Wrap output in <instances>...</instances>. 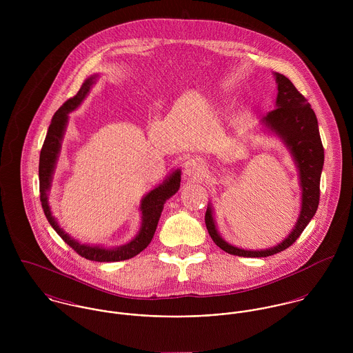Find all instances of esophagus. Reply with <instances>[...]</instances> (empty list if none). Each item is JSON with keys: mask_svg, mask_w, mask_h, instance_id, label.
<instances>
[{"mask_svg": "<svg viewBox=\"0 0 353 353\" xmlns=\"http://www.w3.org/2000/svg\"><path fill=\"white\" fill-rule=\"evenodd\" d=\"M203 170H205V163L202 161L201 159H197V157L189 159L183 165V172H185L186 178H189V179L199 178L203 174Z\"/></svg>", "mask_w": 353, "mask_h": 353, "instance_id": "obj_1", "label": "esophagus"}]
</instances>
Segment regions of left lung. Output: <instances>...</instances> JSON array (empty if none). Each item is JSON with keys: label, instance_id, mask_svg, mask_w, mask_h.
<instances>
[{"label": "left lung", "instance_id": "8db88e82", "mask_svg": "<svg viewBox=\"0 0 353 353\" xmlns=\"http://www.w3.org/2000/svg\"><path fill=\"white\" fill-rule=\"evenodd\" d=\"M277 84L274 110L261 119V130L272 134L285 145L298 168L302 201L299 217L287 238L269 249L248 250L228 243L217 231L212 203L205 213L206 230L213 242L225 252L239 256H269L288 249L314 217L319 203V181L323 168V147L319 136L318 121L314 110L290 79L277 72L273 73Z\"/></svg>", "mask_w": 353, "mask_h": 353}]
</instances>
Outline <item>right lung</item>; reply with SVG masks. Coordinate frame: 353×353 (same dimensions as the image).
Listing matches in <instances>:
<instances>
[{"instance_id": "1", "label": "right lung", "mask_w": 353, "mask_h": 353, "mask_svg": "<svg viewBox=\"0 0 353 353\" xmlns=\"http://www.w3.org/2000/svg\"><path fill=\"white\" fill-rule=\"evenodd\" d=\"M98 79H99L98 73L85 79L77 95L65 101L54 114L42 151H41V157H39V192H41V202H42L43 212L51 227L65 241V243H68L74 252H79L81 256L90 261L117 262V261H125V259L133 258L139 252L147 249V246L151 243L164 203L179 190L181 170L175 168L170 175L164 178L161 183H159L154 189H152L150 193H147L143 197L140 203V212H141L140 230L137 235L125 245H121L117 248H104L101 245L81 243L77 239L72 238L68 232H65L63 228L59 227L57 219L52 216L50 202H49V192L51 189L52 175L61 153L63 134L69 122V114L74 111L84 101Z\"/></svg>"}]
</instances>
